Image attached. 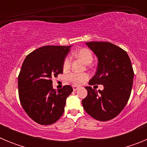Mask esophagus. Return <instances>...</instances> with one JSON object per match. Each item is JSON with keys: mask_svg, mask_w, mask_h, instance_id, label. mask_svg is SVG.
I'll use <instances>...</instances> for the list:
<instances>
[{"mask_svg": "<svg viewBox=\"0 0 147 147\" xmlns=\"http://www.w3.org/2000/svg\"><path fill=\"white\" fill-rule=\"evenodd\" d=\"M78 89H79V87L76 86V85H73V90H74V91H76Z\"/></svg>", "mask_w": 147, "mask_h": 147, "instance_id": "1", "label": "esophagus"}]
</instances>
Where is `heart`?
Returning a JSON list of instances; mask_svg holds the SVG:
<instances>
[{"label":"heart","instance_id":"1","mask_svg":"<svg viewBox=\"0 0 147 147\" xmlns=\"http://www.w3.org/2000/svg\"><path fill=\"white\" fill-rule=\"evenodd\" d=\"M74 55L76 57L79 58V59H82L83 62H85V64H90L93 61V54L89 49L83 48V49H80L79 50L76 51L74 53ZM70 67H71V59L70 57H67L65 58L63 63H62V68L63 71H67L69 70ZM89 78V75L87 73H83V74H77V73H72L68 76L67 79L71 82L74 83V85H79L82 84L85 81H86Z\"/></svg>","mask_w":147,"mask_h":147}]
</instances>
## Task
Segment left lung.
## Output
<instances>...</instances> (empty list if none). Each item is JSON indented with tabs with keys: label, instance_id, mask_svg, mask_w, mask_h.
<instances>
[{
	"label": "left lung",
	"instance_id": "8db88e82",
	"mask_svg": "<svg viewBox=\"0 0 147 147\" xmlns=\"http://www.w3.org/2000/svg\"><path fill=\"white\" fill-rule=\"evenodd\" d=\"M98 57L96 74L89 85H103L96 91L85 87L88 96L82 101L85 110L101 121L116 117L127 105L132 90L134 71L125 51L109 42H86Z\"/></svg>",
	"mask_w": 147,
	"mask_h": 147
}]
</instances>
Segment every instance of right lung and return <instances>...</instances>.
I'll list each match as a JSON object with an SVG mask.
<instances>
[{
    "mask_svg": "<svg viewBox=\"0 0 147 147\" xmlns=\"http://www.w3.org/2000/svg\"><path fill=\"white\" fill-rule=\"evenodd\" d=\"M71 46L45 45L26 56L18 76V93L22 107L37 124L55 123L64 113L70 85L56 90L52 77L63 72L62 63Z\"/></svg>",
    "mask_w": 147,
    "mask_h": 147,
    "instance_id": "obj_1",
    "label": "right lung"
}]
</instances>
